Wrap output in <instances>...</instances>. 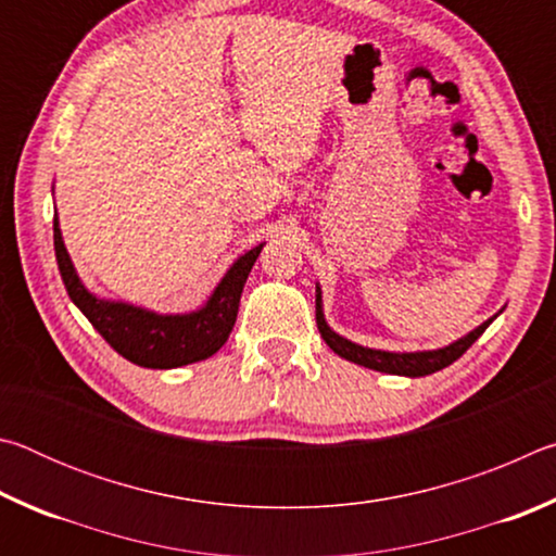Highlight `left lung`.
<instances>
[{
	"instance_id": "left-lung-1",
	"label": "left lung",
	"mask_w": 556,
	"mask_h": 556,
	"mask_svg": "<svg viewBox=\"0 0 556 556\" xmlns=\"http://www.w3.org/2000/svg\"><path fill=\"white\" fill-rule=\"evenodd\" d=\"M501 314H503V308L495 316L488 318V321H483L481 326H476L473 331L460 336L458 341L448 343L444 348H434V351H414V353L378 351V348H368V345L348 341V338L336 333L333 328L328 326L326 316H324L321 287H318V281H316V326H318V331H321V338L328 343V348H331V351L341 357H345V361L363 365V368L388 372V375H404V378H425V375L444 370L446 365L458 361V357L464 355L468 348L478 341V338H481L485 328L491 326Z\"/></svg>"
}]
</instances>
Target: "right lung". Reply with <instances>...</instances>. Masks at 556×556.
<instances>
[{"label": "right lung", "mask_w": 556, "mask_h": 556, "mask_svg": "<svg viewBox=\"0 0 556 556\" xmlns=\"http://www.w3.org/2000/svg\"><path fill=\"white\" fill-rule=\"evenodd\" d=\"M53 248L65 291L83 316L96 326V331L129 363L154 370H172L205 361L228 341L235 318H238L242 287L265 242L235 260L205 304L186 314H159L152 308L127 304V301L92 294L83 285L65 250L59 215H53Z\"/></svg>", "instance_id": "right-lung-1"}]
</instances>
